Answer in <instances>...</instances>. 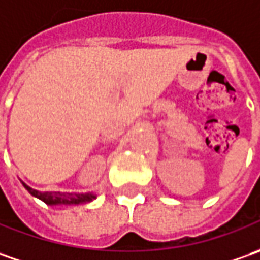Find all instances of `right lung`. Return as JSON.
Returning <instances> with one entry per match:
<instances>
[{
	"mask_svg": "<svg viewBox=\"0 0 260 260\" xmlns=\"http://www.w3.org/2000/svg\"><path fill=\"white\" fill-rule=\"evenodd\" d=\"M25 190L30 192L31 196L40 199L41 202H44L49 206H60V204H85V203L92 202L96 199L94 192H60V191H37L31 187H28L27 184L23 183Z\"/></svg>",
	"mask_w": 260,
	"mask_h": 260,
	"instance_id": "right-lung-1",
	"label": "right lung"
}]
</instances>
